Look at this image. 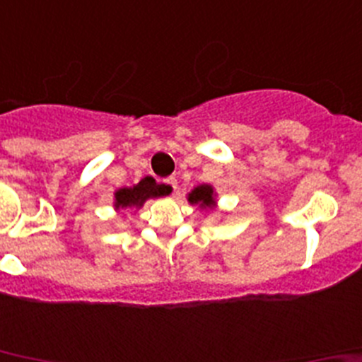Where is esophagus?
<instances>
[{"label":"esophagus","mask_w":362,"mask_h":362,"mask_svg":"<svg viewBox=\"0 0 362 362\" xmlns=\"http://www.w3.org/2000/svg\"><path fill=\"white\" fill-rule=\"evenodd\" d=\"M164 182H166V185H170L171 191H173V194H175V192H177V189H178V182H177V178H175V177H168L166 180H164Z\"/></svg>","instance_id":"esophagus-1"}]
</instances>
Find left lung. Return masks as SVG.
<instances>
[{"label":"left lung","instance_id":"8db88e82","mask_svg":"<svg viewBox=\"0 0 362 362\" xmlns=\"http://www.w3.org/2000/svg\"><path fill=\"white\" fill-rule=\"evenodd\" d=\"M187 202L192 206H199L202 210H215L217 208V192L210 184H199L187 194Z\"/></svg>","mask_w":362,"mask_h":362}]
</instances>
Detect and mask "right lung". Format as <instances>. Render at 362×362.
Listing matches in <instances>:
<instances>
[{
    "label": "right lung",
    "instance_id": "right-lung-1",
    "mask_svg": "<svg viewBox=\"0 0 362 362\" xmlns=\"http://www.w3.org/2000/svg\"><path fill=\"white\" fill-rule=\"evenodd\" d=\"M171 192L166 184H158L152 177L141 178L133 187H120L113 192V208L122 210H140L144 203L151 198H163Z\"/></svg>",
    "mask_w": 362,
    "mask_h": 362
}]
</instances>
